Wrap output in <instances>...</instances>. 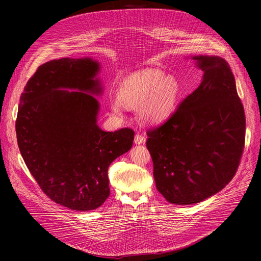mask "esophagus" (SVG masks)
<instances>
[{"label":"esophagus","mask_w":261,"mask_h":261,"mask_svg":"<svg viewBox=\"0 0 261 261\" xmlns=\"http://www.w3.org/2000/svg\"><path fill=\"white\" fill-rule=\"evenodd\" d=\"M144 141H145L144 136H142L141 134H136L135 135V138H134L135 144H142V143H144Z\"/></svg>","instance_id":"esophagus-1"}]
</instances>
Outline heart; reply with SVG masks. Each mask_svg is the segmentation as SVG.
I'll return each instance as SVG.
<instances>
[{"label": "heart", "instance_id": "1", "mask_svg": "<svg viewBox=\"0 0 261 261\" xmlns=\"http://www.w3.org/2000/svg\"><path fill=\"white\" fill-rule=\"evenodd\" d=\"M180 94L177 80L156 68L130 73L120 83L118 100L110 108L123 117L124 108H137V117L144 125H157L167 120L174 111Z\"/></svg>", "mask_w": 261, "mask_h": 261}]
</instances>
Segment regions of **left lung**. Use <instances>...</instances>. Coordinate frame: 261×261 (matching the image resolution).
Wrapping results in <instances>:
<instances>
[{
	"label": "left lung",
	"mask_w": 261,
	"mask_h": 261,
	"mask_svg": "<svg viewBox=\"0 0 261 261\" xmlns=\"http://www.w3.org/2000/svg\"><path fill=\"white\" fill-rule=\"evenodd\" d=\"M191 59L203 72L199 87L146 132L157 190L179 205L201 202L224 188L245 144L244 107L229 65L217 56Z\"/></svg>",
	"instance_id": "left-lung-1"
}]
</instances>
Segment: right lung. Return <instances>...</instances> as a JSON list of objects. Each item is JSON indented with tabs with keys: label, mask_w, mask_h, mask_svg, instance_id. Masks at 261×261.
Returning <instances> with one entry per match:
<instances>
[{
	"label": "right lung",
	"mask_w": 261,
	"mask_h": 261,
	"mask_svg": "<svg viewBox=\"0 0 261 261\" xmlns=\"http://www.w3.org/2000/svg\"><path fill=\"white\" fill-rule=\"evenodd\" d=\"M100 69L92 58L41 65L23 89L15 125L20 154L40 188L80 212L96 210L108 198V167L134 139L132 129L106 132L97 124Z\"/></svg>",
	"instance_id": "add662e5"
}]
</instances>
